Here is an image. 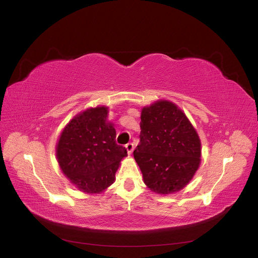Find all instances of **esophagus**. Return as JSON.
<instances>
[{
  "instance_id": "34e87169",
  "label": "esophagus",
  "mask_w": 258,
  "mask_h": 258,
  "mask_svg": "<svg viewBox=\"0 0 258 258\" xmlns=\"http://www.w3.org/2000/svg\"><path fill=\"white\" fill-rule=\"evenodd\" d=\"M126 148H127V151H128V153L130 154V153H132L133 149H135V145H133V143H128L127 145H126Z\"/></svg>"
}]
</instances>
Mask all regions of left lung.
Returning <instances> with one entry per match:
<instances>
[{
  "mask_svg": "<svg viewBox=\"0 0 258 258\" xmlns=\"http://www.w3.org/2000/svg\"><path fill=\"white\" fill-rule=\"evenodd\" d=\"M140 144L133 156L144 182L158 194L178 191L198 169L201 144L184 113L161 100L142 110Z\"/></svg>",
  "mask_w": 258,
  "mask_h": 258,
  "instance_id": "left-lung-1",
  "label": "left lung"
}]
</instances>
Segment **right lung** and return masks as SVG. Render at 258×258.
I'll list each match as a JSON object with an SVG mask.
<instances>
[{"label":"right lung","instance_id":"add662e5","mask_svg":"<svg viewBox=\"0 0 258 258\" xmlns=\"http://www.w3.org/2000/svg\"><path fill=\"white\" fill-rule=\"evenodd\" d=\"M108 109L91 108L72 119L57 145L63 173L86 192H99L113 183L127 149L116 144V131L106 121Z\"/></svg>","mask_w":258,"mask_h":258}]
</instances>
